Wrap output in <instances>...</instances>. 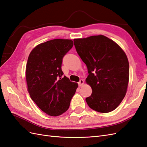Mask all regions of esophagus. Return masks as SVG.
Wrapping results in <instances>:
<instances>
[{
  "instance_id": "34e87169",
  "label": "esophagus",
  "mask_w": 147,
  "mask_h": 147,
  "mask_svg": "<svg viewBox=\"0 0 147 147\" xmlns=\"http://www.w3.org/2000/svg\"><path fill=\"white\" fill-rule=\"evenodd\" d=\"M78 85H79L80 87H81V86H82V85H84V80L81 79V80H80L79 82H78Z\"/></svg>"
}]
</instances>
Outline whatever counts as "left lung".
I'll list each match as a JSON object with an SVG mask.
<instances>
[{
  "mask_svg": "<svg viewBox=\"0 0 147 147\" xmlns=\"http://www.w3.org/2000/svg\"><path fill=\"white\" fill-rule=\"evenodd\" d=\"M77 52L87 65L86 82L92 89L85 100L100 113L115 110L124 98L129 80V63L120 47L104 35L74 40Z\"/></svg>",
  "mask_w": 147,
  "mask_h": 147,
  "instance_id": "1",
  "label": "left lung"
}]
</instances>
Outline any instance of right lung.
<instances>
[{
    "label": "right lung",
    "instance_id": "obj_1",
    "mask_svg": "<svg viewBox=\"0 0 147 147\" xmlns=\"http://www.w3.org/2000/svg\"><path fill=\"white\" fill-rule=\"evenodd\" d=\"M73 41L53 39L37 45L28 56L26 78L28 92L35 104L51 116L62 115L69 108L78 84L63 76L62 59Z\"/></svg>",
    "mask_w": 147,
    "mask_h": 147
}]
</instances>
